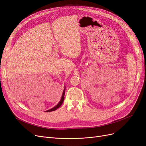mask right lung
<instances>
[{
  "label": "right lung",
  "mask_w": 146,
  "mask_h": 146,
  "mask_svg": "<svg viewBox=\"0 0 146 146\" xmlns=\"http://www.w3.org/2000/svg\"><path fill=\"white\" fill-rule=\"evenodd\" d=\"M65 91H66V87H64V91H63V92H62V97L61 98V100L60 101H59V103L56 104L55 107H54L53 108L50 109L48 110H46L45 111V112H49V111H54V110H56L57 109H58L59 107L61 106V104H62L63 101H64V95H65Z\"/></svg>",
  "instance_id": "obj_1"
}]
</instances>
